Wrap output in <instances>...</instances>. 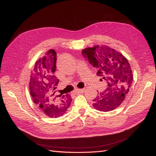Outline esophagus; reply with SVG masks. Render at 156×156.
<instances>
[{
	"instance_id": "34e87169",
	"label": "esophagus",
	"mask_w": 156,
	"mask_h": 156,
	"mask_svg": "<svg viewBox=\"0 0 156 156\" xmlns=\"http://www.w3.org/2000/svg\"><path fill=\"white\" fill-rule=\"evenodd\" d=\"M84 89H76V90L74 91V93L76 94H81V93H83L84 92Z\"/></svg>"
}]
</instances>
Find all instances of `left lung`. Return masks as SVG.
Returning a JSON list of instances; mask_svg holds the SVG:
<instances>
[{"label":"left lung","mask_w":156,"mask_h":156,"mask_svg":"<svg viewBox=\"0 0 156 156\" xmlns=\"http://www.w3.org/2000/svg\"><path fill=\"white\" fill-rule=\"evenodd\" d=\"M97 69V75L107 82V87L93 101V107L108 112L119 107L128 94L133 80L131 66L121 53L107 45H94L82 51Z\"/></svg>","instance_id":"left-lung-1"}]
</instances>
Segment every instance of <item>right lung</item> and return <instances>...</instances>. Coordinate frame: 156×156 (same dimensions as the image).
Listing matches in <instances>:
<instances>
[{
  "mask_svg": "<svg viewBox=\"0 0 156 156\" xmlns=\"http://www.w3.org/2000/svg\"><path fill=\"white\" fill-rule=\"evenodd\" d=\"M56 52L49 49L35 62L31 72L29 90L33 101L49 117H58L66 113L72 99L69 94H58L59 79L55 76Z\"/></svg>",
  "mask_w": 156,
  "mask_h": 156,
  "instance_id": "obj_1",
  "label": "right lung"
}]
</instances>
